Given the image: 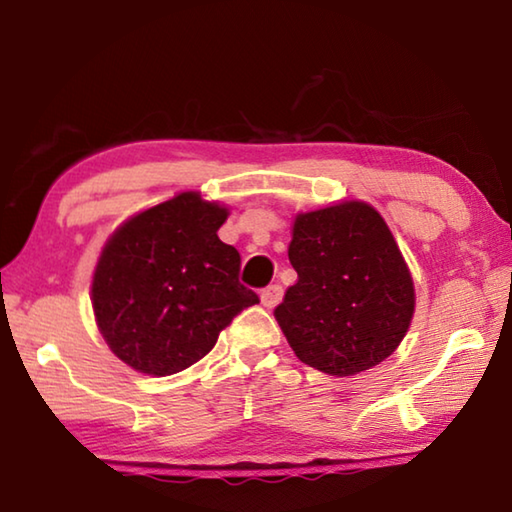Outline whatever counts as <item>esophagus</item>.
I'll return each mask as SVG.
<instances>
[{"label": "esophagus", "instance_id": "esophagus-1", "mask_svg": "<svg viewBox=\"0 0 512 512\" xmlns=\"http://www.w3.org/2000/svg\"><path fill=\"white\" fill-rule=\"evenodd\" d=\"M282 296H284L282 284H268L266 289H262V302L266 307H275L277 302L282 300Z\"/></svg>", "mask_w": 512, "mask_h": 512}]
</instances>
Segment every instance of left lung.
Wrapping results in <instances>:
<instances>
[{
	"mask_svg": "<svg viewBox=\"0 0 512 512\" xmlns=\"http://www.w3.org/2000/svg\"><path fill=\"white\" fill-rule=\"evenodd\" d=\"M289 262L298 282L275 318L302 363L348 377L391 357L411 325L415 293L375 207L350 201L300 214Z\"/></svg>",
	"mask_w": 512,
	"mask_h": 512,
	"instance_id": "left-lung-1",
	"label": "left lung"
}]
</instances>
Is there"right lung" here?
Instances as JSON below:
<instances>
[{"label": "right lung", "instance_id": "obj_1", "mask_svg": "<svg viewBox=\"0 0 512 512\" xmlns=\"http://www.w3.org/2000/svg\"><path fill=\"white\" fill-rule=\"evenodd\" d=\"M228 210L185 192L112 235L92 280L103 339L128 366L164 377L210 352L259 296L239 282L241 257L216 235Z\"/></svg>", "mask_w": 512, "mask_h": 512}]
</instances>
